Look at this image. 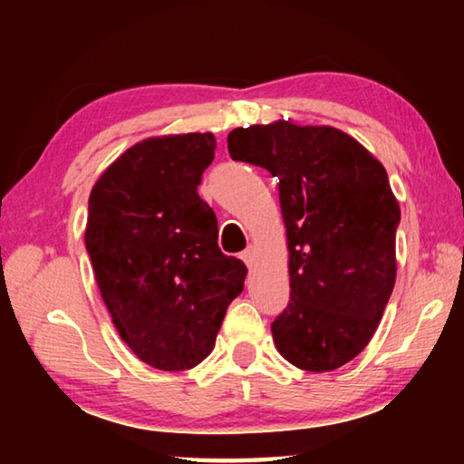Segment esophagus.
<instances>
[{
	"label": "esophagus",
	"mask_w": 464,
	"mask_h": 464,
	"mask_svg": "<svg viewBox=\"0 0 464 464\" xmlns=\"http://www.w3.org/2000/svg\"><path fill=\"white\" fill-rule=\"evenodd\" d=\"M241 260L246 262L247 268H251V266H254V260H256V256H254V247L243 249V251H241Z\"/></svg>",
	"instance_id": "34e87169"
}]
</instances>
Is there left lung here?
Instances as JSON below:
<instances>
[{
    "label": "left lung",
    "mask_w": 464,
    "mask_h": 464,
    "mask_svg": "<svg viewBox=\"0 0 464 464\" xmlns=\"http://www.w3.org/2000/svg\"><path fill=\"white\" fill-rule=\"evenodd\" d=\"M227 149L280 179L290 301L274 343L301 371H335L371 342L395 286L401 210L387 171L343 130L290 121L235 129Z\"/></svg>",
    "instance_id": "1"
}]
</instances>
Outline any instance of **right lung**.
<instances>
[{
  "mask_svg": "<svg viewBox=\"0 0 464 464\" xmlns=\"http://www.w3.org/2000/svg\"><path fill=\"white\" fill-rule=\"evenodd\" d=\"M215 149L213 132L145 139L90 194L85 249L102 301L124 343L160 371H188L213 352L246 282L196 192Z\"/></svg>",
  "mask_w": 464,
  "mask_h": 464,
  "instance_id": "add662e5",
  "label": "right lung"
}]
</instances>
